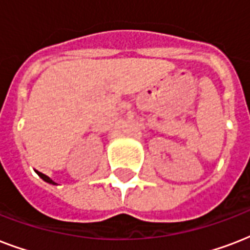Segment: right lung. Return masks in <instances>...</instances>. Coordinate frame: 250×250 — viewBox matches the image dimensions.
Masks as SVG:
<instances>
[{
	"label": "right lung",
	"instance_id": "add662e5",
	"mask_svg": "<svg viewBox=\"0 0 250 250\" xmlns=\"http://www.w3.org/2000/svg\"><path fill=\"white\" fill-rule=\"evenodd\" d=\"M36 172H37V175H39V176H40V178L42 179V180H45V182L50 183V184H56V183L53 182L52 179L48 178V176H46V175H45V174H42V172H39V171H36Z\"/></svg>",
	"mask_w": 250,
	"mask_h": 250
}]
</instances>
